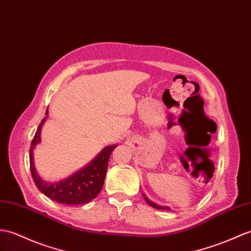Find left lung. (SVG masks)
Instances as JSON below:
<instances>
[{"label":"left lung","instance_id":"1","mask_svg":"<svg viewBox=\"0 0 251 251\" xmlns=\"http://www.w3.org/2000/svg\"><path fill=\"white\" fill-rule=\"evenodd\" d=\"M144 196V195H143ZM144 199H145V201H147L148 203H149V205H151L152 207H154V208H157V209H166V211H170V207L169 206H160V205H158V204H156V203H154L153 201H151L150 199H148L147 197L144 196Z\"/></svg>","mask_w":251,"mask_h":251}]
</instances>
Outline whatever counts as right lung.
Segmentation results:
<instances>
[{
  "instance_id": "obj_1",
  "label": "right lung",
  "mask_w": 251,
  "mask_h": 251,
  "mask_svg": "<svg viewBox=\"0 0 251 251\" xmlns=\"http://www.w3.org/2000/svg\"><path fill=\"white\" fill-rule=\"evenodd\" d=\"M47 114H48V109L46 111V115ZM46 119L47 116L40 122L30 148V169L36 187L51 200L66 205L84 204L95 199L102 189L109 158L116 145L104 148L96 156L95 159H93L89 165L75 173L71 177L57 183H47L38 176L33 161V150L35 145L40 141V130Z\"/></svg>"
}]
</instances>
